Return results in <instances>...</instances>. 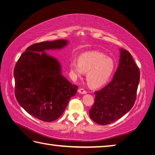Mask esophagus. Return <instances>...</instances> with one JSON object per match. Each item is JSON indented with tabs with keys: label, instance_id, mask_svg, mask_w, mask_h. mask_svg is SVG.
Here are the masks:
<instances>
[{
	"label": "esophagus",
	"instance_id": "esophagus-1",
	"mask_svg": "<svg viewBox=\"0 0 155 155\" xmlns=\"http://www.w3.org/2000/svg\"><path fill=\"white\" fill-rule=\"evenodd\" d=\"M78 92L80 93V94H85L87 93V92H86L83 88H79L78 90Z\"/></svg>",
	"mask_w": 155,
	"mask_h": 155
}]
</instances>
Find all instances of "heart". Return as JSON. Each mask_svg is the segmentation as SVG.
Returning <instances> with one entry per match:
<instances>
[{
	"label": "heart",
	"mask_w": 155,
	"mask_h": 155,
	"mask_svg": "<svg viewBox=\"0 0 155 155\" xmlns=\"http://www.w3.org/2000/svg\"><path fill=\"white\" fill-rule=\"evenodd\" d=\"M70 69L76 77H80L87 72L88 84L92 88H99L110 80L115 69V62L112 58L100 51H87L79 57V61H72Z\"/></svg>",
	"instance_id": "b5f03b06"
}]
</instances>
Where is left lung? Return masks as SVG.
Masks as SVG:
<instances>
[{
	"instance_id": "8db88e82",
	"label": "left lung",
	"mask_w": 155,
	"mask_h": 155,
	"mask_svg": "<svg viewBox=\"0 0 155 155\" xmlns=\"http://www.w3.org/2000/svg\"><path fill=\"white\" fill-rule=\"evenodd\" d=\"M119 66L112 80L95 92V100L89 111L90 117L100 125L113 123L134 106L140 79V71L131 55L120 49Z\"/></svg>"
}]
</instances>
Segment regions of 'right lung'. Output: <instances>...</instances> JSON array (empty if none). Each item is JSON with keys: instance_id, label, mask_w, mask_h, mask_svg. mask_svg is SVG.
Here are the masks:
<instances>
[{"instance_id": "add662e5", "label": "right lung", "mask_w": 155, "mask_h": 155, "mask_svg": "<svg viewBox=\"0 0 155 155\" xmlns=\"http://www.w3.org/2000/svg\"><path fill=\"white\" fill-rule=\"evenodd\" d=\"M66 39L44 41L28 47L14 67L15 96L31 116L44 121H53L64 112L78 86L61 73V65L47 50L61 49Z\"/></svg>"}]
</instances>
